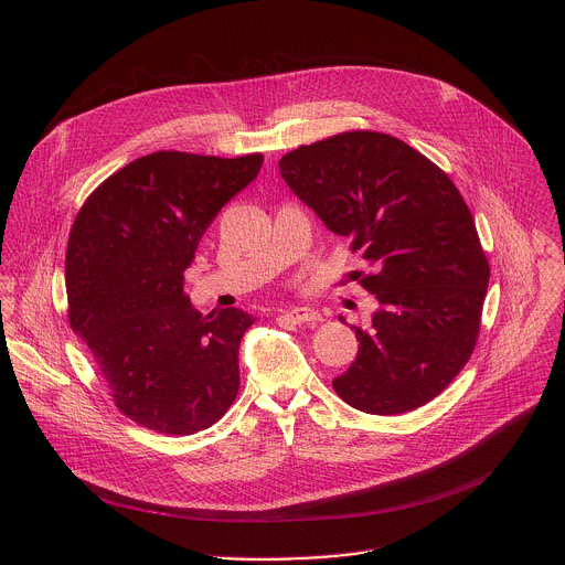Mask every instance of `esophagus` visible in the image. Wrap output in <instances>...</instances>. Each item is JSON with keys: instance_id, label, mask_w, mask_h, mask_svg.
<instances>
[{"instance_id": "1", "label": "esophagus", "mask_w": 565, "mask_h": 565, "mask_svg": "<svg viewBox=\"0 0 565 565\" xmlns=\"http://www.w3.org/2000/svg\"><path fill=\"white\" fill-rule=\"evenodd\" d=\"M280 316L289 318L294 323L322 322V316L316 309H309V307H296V309H289V311H280Z\"/></svg>"}]
</instances>
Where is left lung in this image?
Segmentation results:
<instances>
[{"instance_id": "obj_1", "label": "left lung", "mask_w": 565, "mask_h": 565, "mask_svg": "<svg viewBox=\"0 0 565 565\" xmlns=\"http://www.w3.org/2000/svg\"><path fill=\"white\" fill-rule=\"evenodd\" d=\"M280 175L372 267L356 276L379 309L354 326L359 354L332 390L372 415L430 403L475 352L489 285L463 195L424 154L370 130L300 146Z\"/></svg>"}]
</instances>
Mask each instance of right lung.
<instances>
[{"mask_svg": "<svg viewBox=\"0 0 565 565\" xmlns=\"http://www.w3.org/2000/svg\"><path fill=\"white\" fill-rule=\"evenodd\" d=\"M237 159L154 152L108 175L82 204L67 243V316L115 406L132 422L193 435L239 392V343L254 318H206L184 294V269L222 206L260 171Z\"/></svg>", "mask_w": 565, "mask_h": 565, "instance_id": "1", "label": "right lung"}]
</instances>
